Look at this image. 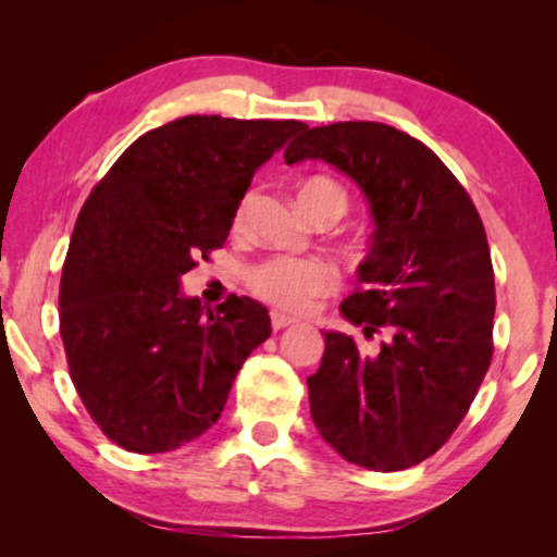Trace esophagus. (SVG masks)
Segmentation results:
<instances>
[{
    "mask_svg": "<svg viewBox=\"0 0 557 557\" xmlns=\"http://www.w3.org/2000/svg\"><path fill=\"white\" fill-rule=\"evenodd\" d=\"M294 324V319L292 317H286V314H281V311H271V326L273 330H284V326H292Z\"/></svg>",
    "mask_w": 557,
    "mask_h": 557,
    "instance_id": "esophagus-1",
    "label": "esophagus"
}]
</instances>
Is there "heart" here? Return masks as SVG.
<instances>
[{"instance_id": "heart-1", "label": "heart", "mask_w": 557, "mask_h": 557, "mask_svg": "<svg viewBox=\"0 0 557 557\" xmlns=\"http://www.w3.org/2000/svg\"><path fill=\"white\" fill-rule=\"evenodd\" d=\"M314 189H326V193L337 195L345 202V193L334 185L332 180L317 177L309 180L301 187V193H314ZM253 195H248L238 208V225L246 223ZM248 284L263 301L284 311H307L314 299L330 292L334 286V271L324 261H301V258H273L256 265L248 273Z\"/></svg>"}]
</instances>
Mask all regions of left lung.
<instances>
[{
  "mask_svg": "<svg viewBox=\"0 0 557 557\" xmlns=\"http://www.w3.org/2000/svg\"><path fill=\"white\" fill-rule=\"evenodd\" d=\"M347 174L375 231L342 317L377 349L324 332V357L307 377L319 436L342 459L400 471L436 454L474 400L492 362L494 271L482 218L433 151L377 121H337L288 144Z\"/></svg>",
  "mask_w": 557,
  "mask_h": 557,
  "instance_id": "8db88e82",
  "label": "left lung"
}]
</instances>
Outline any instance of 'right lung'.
Here are the masks:
<instances>
[{"mask_svg": "<svg viewBox=\"0 0 557 557\" xmlns=\"http://www.w3.org/2000/svg\"><path fill=\"white\" fill-rule=\"evenodd\" d=\"M301 121L185 116L121 154L83 205L60 281V337L83 406L134 454L200 438L271 337L263 304L182 294L227 240L256 170Z\"/></svg>", "mask_w": 557, "mask_h": 557, "instance_id": "right-lung-1", "label": "right lung"}]
</instances>
